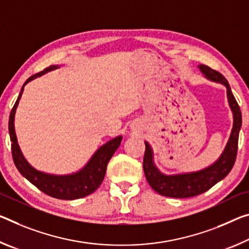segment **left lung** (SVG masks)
<instances>
[{"label":"left lung","mask_w":249,"mask_h":249,"mask_svg":"<svg viewBox=\"0 0 249 249\" xmlns=\"http://www.w3.org/2000/svg\"><path fill=\"white\" fill-rule=\"evenodd\" d=\"M198 69L207 80L219 83L226 88L228 104L232 113V128L230 139L225 146L222 155L208 167L200 171L180 174H163L154 163V154L148 142H145V154L143 160L144 173L149 186L159 194L175 198H187L202 194L212 188L219 180L224 179L234 166L237 155L238 136L242 127V112L232 95L231 86L222 74L200 64Z\"/></svg>","instance_id":"8db88e82"}]
</instances>
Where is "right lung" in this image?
I'll return each mask as SVG.
<instances>
[{"mask_svg": "<svg viewBox=\"0 0 249 249\" xmlns=\"http://www.w3.org/2000/svg\"><path fill=\"white\" fill-rule=\"evenodd\" d=\"M60 68V65H51L50 68L45 69L38 74L32 75L30 78H27L26 82L23 84L21 92L18 94V97L13 108L11 110L10 120H9V133L11 139V148H12V156L18 172L25 177V178L31 181L34 186H36L39 191L45 193L46 195H50L54 198L58 199H66L72 200L85 197L100 187L102 181L104 179L106 167L110 160V157L114 155L118 146L121 145V142L123 137L117 136L115 139H112L107 143L102 145L97 151L93 154L89 160L86 165L80 171L73 174L68 175H54L47 174V173L37 171L34 168L29 161L23 156L21 148H19L17 134H15L14 127V118L15 112H17L18 102L21 100L24 86L27 83L35 80L36 77L42 76L47 72L54 71Z\"/></svg>", "mask_w": 249, "mask_h": 249, "instance_id": "obj_1", "label": "right lung"}]
</instances>
